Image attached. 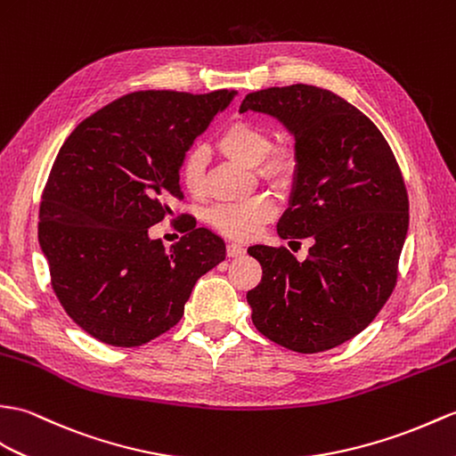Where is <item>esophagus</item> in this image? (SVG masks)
I'll return each instance as SVG.
<instances>
[{
    "label": "esophagus",
    "instance_id": "1",
    "mask_svg": "<svg viewBox=\"0 0 456 456\" xmlns=\"http://www.w3.org/2000/svg\"><path fill=\"white\" fill-rule=\"evenodd\" d=\"M242 254H245V247L239 245V242H229V245H227V256L229 258H239V256H242Z\"/></svg>",
    "mask_w": 456,
    "mask_h": 456
}]
</instances>
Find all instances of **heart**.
<instances>
[{"instance_id":"heart-1","label":"heart","mask_w":456,"mask_h":456,"mask_svg":"<svg viewBox=\"0 0 456 456\" xmlns=\"http://www.w3.org/2000/svg\"><path fill=\"white\" fill-rule=\"evenodd\" d=\"M221 155L232 161L254 167L256 176L273 188H288L299 173V155L288 143L273 145L272 132L252 118L231 120L216 140ZM208 159L204 150H188L180 161V183L190 194H200L206 186ZM278 206L270 194H256L240 202L221 204L209 211V224L221 235L247 240L276 216Z\"/></svg>"}]
</instances>
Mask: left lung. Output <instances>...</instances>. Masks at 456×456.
<instances>
[{
    "instance_id": "1",
    "label": "left lung",
    "mask_w": 456,
    "mask_h": 456,
    "mask_svg": "<svg viewBox=\"0 0 456 456\" xmlns=\"http://www.w3.org/2000/svg\"><path fill=\"white\" fill-rule=\"evenodd\" d=\"M276 116L295 137L299 173L281 239H313L299 262L285 247H250L262 280L247 293L268 340L319 354L352 340L393 295L410 221L404 176L385 135L332 91L295 83L248 93L240 112Z\"/></svg>"
}]
</instances>
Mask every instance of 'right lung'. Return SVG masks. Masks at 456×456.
I'll list each match as a JSON object with an SVG mask.
<instances>
[{
  "mask_svg": "<svg viewBox=\"0 0 456 456\" xmlns=\"http://www.w3.org/2000/svg\"><path fill=\"white\" fill-rule=\"evenodd\" d=\"M232 94L130 93L61 145L40 200L38 240L63 311L99 342L135 347L171 330L196 280L225 260V242L190 214L176 217L184 235L171 248L147 232L184 198L180 161Z\"/></svg>",
  "mask_w": 456,
  "mask_h": 456,
  "instance_id": "obj_1",
  "label": "right lung"
}]
</instances>
